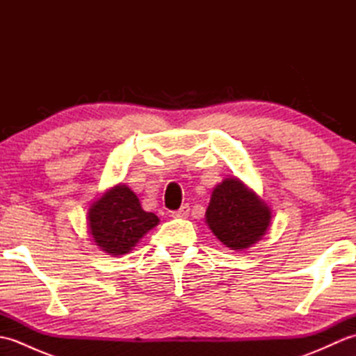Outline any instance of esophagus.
<instances>
[{
  "instance_id": "1",
  "label": "esophagus",
  "mask_w": 356,
  "mask_h": 356,
  "mask_svg": "<svg viewBox=\"0 0 356 356\" xmlns=\"http://www.w3.org/2000/svg\"><path fill=\"white\" fill-rule=\"evenodd\" d=\"M188 214H190V205H188V203H185V205H182L179 209L172 211L171 213L174 218H185Z\"/></svg>"
}]
</instances>
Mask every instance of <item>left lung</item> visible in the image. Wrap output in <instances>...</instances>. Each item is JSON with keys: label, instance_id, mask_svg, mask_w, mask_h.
Instances as JSON below:
<instances>
[{"label": "left lung", "instance_id": "obj_1", "mask_svg": "<svg viewBox=\"0 0 356 356\" xmlns=\"http://www.w3.org/2000/svg\"><path fill=\"white\" fill-rule=\"evenodd\" d=\"M207 223L223 245L246 249L264 236L270 223V209L240 180L226 179L211 195Z\"/></svg>", "mask_w": 356, "mask_h": 356}]
</instances>
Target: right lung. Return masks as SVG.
I'll use <instances>...</instances> for the list:
<instances>
[{
    "instance_id": "obj_1",
    "label": "right lung",
    "mask_w": 356,
    "mask_h": 356,
    "mask_svg": "<svg viewBox=\"0 0 356 356\" xmlns=\"http://www.w3.org/2000/svg\"><path fill=\"white\" fill-rule=\"evenodd\" d=\"M159 223L147 213L130 188L118 185L95 202L88 211V225L95 243L111 255H122Z\"/></svg>"
}]
</instances>
